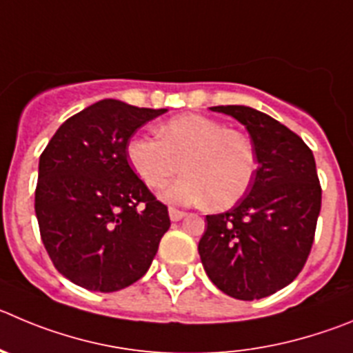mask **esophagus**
<instances>
[{
    "mask_svg": "<svg viewBox=\"0 0 353 353\" xmlns=\"http://www.w3.org/2000/svg\"><path fill=\"white\" fill-rule=\"evenodd\" d=\"M183 216H185V212H180V210H176V208H170V219L173 222L182 221Z\"/></svg>",
    "mask_w": 353,
    "mask_h": 353,
    "instance_id": "1",
    "label": "esophagus"
}]
</instances>
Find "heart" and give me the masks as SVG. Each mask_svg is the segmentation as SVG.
<instances>
[{
	"label": "heart",
	"instance_id": "obj_1",
	"mask_svg": "<svg viewBox=\"0 0 353 353\" xmlns=\"http://www.w3.org/2000/svg\"><path fill=\"white\" fill-rule=\"evenodd\" d=\"M157 137L131 138L128 161L152 189H159L180 168V179L164 189L173 205L210 201L229 208L243 198L257 171V154L250 138L238 129L205 115H180L157 128Z\"/></svg>",
	"mask_w": 353,
	"mask_h": 353
}]
</instances>
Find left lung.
I'll list each match as a JSON object with an SVG mask.
<instances>
[{
  "mask_svg": "<svg viewBox=\"0 0 353 353\" xmlns=\"http://www.w3.org/2000/svg\"><path fill=\"white\" fill-rule=\"evenodd\" d=\"M247 128L257 154L254 182L231 210L206 215L198 250L208 278L228 296L254 301L289 285L305 268L322 203L308 145L250 106H212Z\"/></svg>",
  "mask_w": 353,
  "mask_h": 353,
  "instance_id": "1",
  "label": "left lung"
}]
</instances>
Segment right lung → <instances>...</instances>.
<instances>
[{
  "mask_svg": "<svg viewBox=\"0 0 353 353\" xmlns=\"http://www.w3.org/2000/svg\"><path fill=\"white\" fill-rule=\"evenodd\" d=\"M166 108L101 99L68 119L40 155L34 212L52 264L83 289L115 292L138 282L170 229L128 161L129 140Z\"/></svg>",
  "mask_w": 353,
  "mask_h": 353,
  "instance_id": "right-lung-1",
  "label": "right lung"
}]
</instances>
